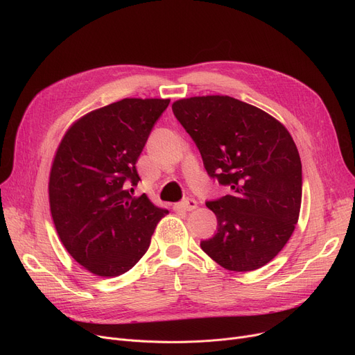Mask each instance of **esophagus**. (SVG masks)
<instances>
[{
    "label": "esophagus",
    "instance_id": "obj_1",
    "mask_svg": "<svg viewBox=\"0 0 355 355\" xmlns=\"http://www.w3.org/2000/svg\"><path fill=\"white\" fill-rule=\"evenodd\" d=\"M197 207V201L193 198H185L184 201L175 204V209L177 210H184V211H191Z\"/></svg>",
    "mask_w": 355,
    "mask_h": 355
}]
</instances>
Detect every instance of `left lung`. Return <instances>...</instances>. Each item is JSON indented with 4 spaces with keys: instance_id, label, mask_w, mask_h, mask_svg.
<instances>
[{
    "instance_id": "1",
    "label": "left lung",
    "mask_w": 355,
    "mask_h": 355,
    "mask_svg": "<svg viewBox=\"0 0 355 355\" xmlns=\"http://www.w3.org/2000/svg\"><path fill=\"white\" fill-rule=\"evenodd\" d=\"M173 112L196 142L204 168L230 194L207 201L217 233L200 246L233 272L269 263L300 218L302 164L288 129L262 109L230 96H194Z\"/></svg>"
}]
</instances>
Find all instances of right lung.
<instances>
[{"label":"right lung","mask_w":355,"mask_h":355,"mask_svg":"<svg viewBox=\"0 0 355 355\" xmlns=\"http://www.w3.org/2000/svg\"><path fill=\"white\" fill-rule=\"evenodd\" d=\"M170 99L126 98L92 110L64 134L50 171L55 230L70 256L93 275L134 268L168 213L134 197L137 161Z\"/></svg>","instance_id":"add662e5"}]
</instances>
